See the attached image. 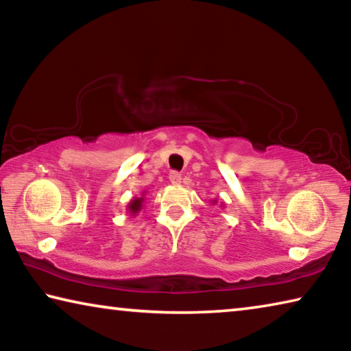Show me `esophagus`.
Masks as SVG:
<instances>
[{
  "instance_id": "1",
  "label": "esophagus",
  "mask_w": 351,
  "mask_h": 351,
  "mask_svg": "<svg viewBox=\"0 0 351 351\" xmlns=\"http://www.w3.org/2000/svg\"><path fill=\"white\" fill-rule=\"evenodd\" d=\"M169 180H170L171 184H175V186H178V184H181L182 176H181V173H178V171H171V173L169 175Z\"/></svg>"
}]
</instances>
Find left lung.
<instances>
[{
    "instance_id": "left-lung-1",
    "label": "left lung",
    "mask_w": 351,
    "mask_h": 351,
    "mask_svg": "<svg viewBox=\"0 0 351 351\" xmlns=\"http://www.w3.org/2000/svg\"><path fill=\"white\" fill-rule=\"evenodd\" d=\"M217 203H218L217 199H213V201H212V204H217ZM221 207H223V203H221Z\"/></svg>"
}]
</instances>
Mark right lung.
<instances>
[{"instance_id": "add662e5", "label": "right lung", "mask_w": 351, "mask_h": 351, "mask_svg": "<svg viewBox=\"0 0 351 351\" xmlns=\"http://www.w3.org/2000/svg\"><path fill=\"white\" fill-rule=\"evenodd\" d=\"M144 199H145L144 197H139V198H133L132 201H130L128 206H127V210H128L130 215H132V217L138 215V213L142 209V204H144Z\"/></svg>"}]
</instances>
